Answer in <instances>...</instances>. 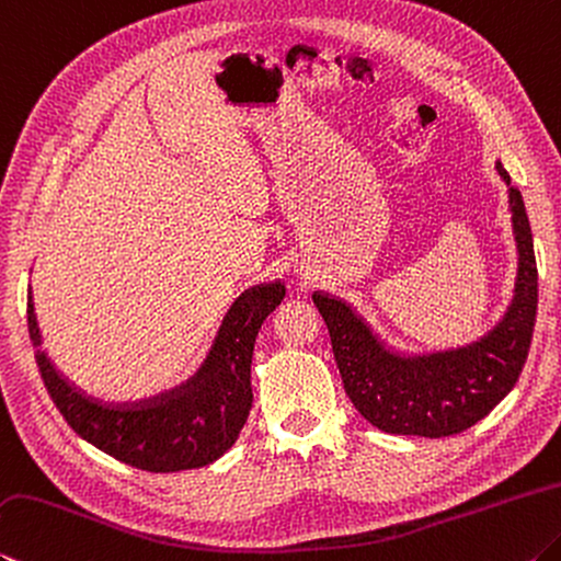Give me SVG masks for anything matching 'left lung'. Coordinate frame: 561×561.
Wrapping results in <instances>:
<instances>
[{
	"mask_svg": "<svg viewBox=\"0 0 561 561\" xmlns=\"http://www.w3.org/2000/svg\"><path fill=\"white\" fill-rule=\"evenodd\" d=\"M507 183L513 230L520 252L515 299L503 323L468 348L400 358L375 339L358 313L329 294H313L331 333L345 394L365 420L390 434L454 436L481 422L513 390L525 368L537 313V260L520 191Z\"/></svg>",
	"mask_w": 561,
	"mask_h": 561,
	"instance_id": "1",
	"label": "left lung"
}]
</instances>
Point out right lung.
Returning a JSON list of instances; mask_svg holds the SVG:
<instances>
[{
  "label": "right lung",
  "instance_id": "add662e5",
  "mask_svg": "<svg viewBox=\"0 0 561 561\" xmlns=\"http://www.w3.org/2000/svg\"><path fill=\"white\" fill-rule=\"evenodd\" d=\"M282 282L248 289L222 319L216 343L196 378L154 400L107 404L68 382L41 351L28 289V335L50 400L78 436L117 461L151 473H174L216 461L236 444L252 407L250 363L262 321L279 307Z\"/></svg>",
  "mask_w": 561,
  "mask_h": 561
}]
</instances>
